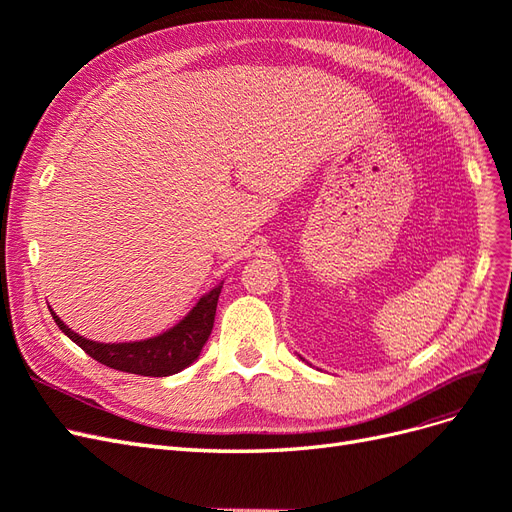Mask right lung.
Instances as JSON below:
<instances>
[{"instance_id": "1", "label": "right lung", "mask_w": 512, "mask_h": 512, "mask_svg": "<svg viewBox=\"0 0 512 512\" xmlns=\"http://www.w3.org/2000/svg\"><path fill=\"white\" fill-rule=\"evenodd\" d=\"M222 284L224 282L203 294L198 303L175 324V327H170L168 331L156 337L141 339V342H94V339H87L66 327V322L55 316V312L51 314L61 333L68 335L76 346L83 348L91 359H96L98 363L111 369L128 371V374L136 376L164 378L179 374L181 369L192 365L200 356V350L207 344L213 329L215 307H218Z\"/></svg>"}]
</instances>
